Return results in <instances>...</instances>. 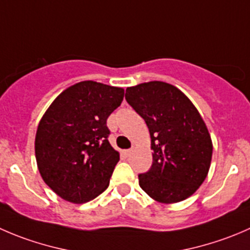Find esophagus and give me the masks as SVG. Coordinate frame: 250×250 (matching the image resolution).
Listing matches in <instances>:
<instances>
[{"label":"esophagus","instance_id":"34e87169","mask_svg":"<svg viewBox=\"0 0 250 250\" xmlns=\"http://www.w3.org/2000/svg\"><path fill=\"white\" fill-rule=\"evenodd\" d=\"M132 154V149H128V150H123V155L125 156H129V155Z\"/></svg>","mask_w":250,"mask_h":250}]
</instances>
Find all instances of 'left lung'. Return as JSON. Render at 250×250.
Listing matches in <instances>:
<instances>
[{
	"label": "left lung",
	"mask_w": 250,
	"mask_h": 250,
	"mask_svg": "<svg viewBox=\"0 0 250 250\" xmlns=\"http://www.w3.org/2000/svg\"><path fill=\"white\" fill-rule=\"evenodd\" d=\"M125 100L151 138L152 165L139 174L142 189L162 204L189 198L207 178L212 157L211 137L197 107L178 88L159 81L129 86Z\"/></svg>",
	"instance_id": "left-lung-1"
}]
</instances>
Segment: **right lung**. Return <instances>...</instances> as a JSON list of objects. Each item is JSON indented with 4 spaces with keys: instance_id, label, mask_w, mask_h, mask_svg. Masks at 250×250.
Segmentation results:
<instances>
[{
    "instance_id": "right-lung-1",
    "label": "right lung",
    "mask_w": 250,
    "mask_h": 250,
    "mask_svg": "<svg viewBox=\"0 0 250 250\" xmlns=\"http://www.w3.org/2000/svg\"><path fill=\"white\" fill-rule=\"evenodd\" d=\"M125 89L84 81L63 90L40 120L35 157L43 182L74 204L90 202L108 187L120 152L108 143V116Z\"/></svg>"
}]
</instances>
